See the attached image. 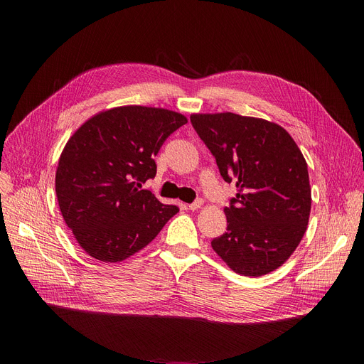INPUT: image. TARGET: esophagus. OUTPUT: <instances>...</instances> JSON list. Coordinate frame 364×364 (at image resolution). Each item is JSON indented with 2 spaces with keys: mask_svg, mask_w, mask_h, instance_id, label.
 <instances>
[{
  "mask_svg": "<svg viewBox=\"0 0 364 364\" xmlns=\"http://www.w3.org/2000/svg\"><path fill=\"white\" fill-rule=\"evenodd\" d=\"M202 203H203L202 199H196L195 202L188 203V209H190V211H196V209H199L202 206Z\"/></svg>",
  "mask_w": 364,
  "mask_h": 364,
  "instance_id": "esophagus-1",
  "label": "esophagus"
}]
</instances>
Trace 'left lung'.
Returning <instances> with one entry per match:
<instances>
[{
    "mask_svg": "<svg viewBox=\"0 0 364 364\" xmlns=\"http://www.w3.org/2000/svg\"><path fill=\"white\" fill-rule=\"evenodd\" d=\"M195 131L237 193L224 208L227 232L213 250L233 272L264 276L299 245L309 224V168L294 139L277 124L236 113L192 114Z\"/></svg>",
    "mask_w": 364,
    "mask_h": 364,
    "instance_id": "1",
    "label": "left lung"
}]
</instances>
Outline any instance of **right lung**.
I'll list each match as a JSON object with an SVG mask.
<instances>
[{"label":"right lung","mask_w":364,"mask_h":364,"mask_svg":"<svg viewBox=\"0 0 364 364\" xmlns=\"http://www.w3.org/2000/svg\"><path fill=\"white\" fill-rule=\"evenodd\" d=\"M186 122L166 109L122 106L95 114L69 139L55 172V195L65 223L88 255L122 261L178 213V206L161 203L141 184L155 178V156Z\"/></svg>","instance_id":"1"}]
</instances>
